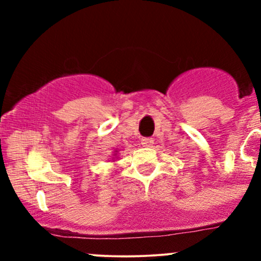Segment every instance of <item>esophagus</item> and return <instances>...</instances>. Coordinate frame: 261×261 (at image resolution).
Instances as JSON below:
<instances>
[{"instance_id":"esophagus-1","label":"esophagus","mask_w":261,"mask_h":261,"mask_svg":"<svg viewBox=\"0 0 261 261\" xmlns=\"http://www.w3.org/2000/svg\"><path fill=\"white\" fill-rule=\"evenodd\" d=\"M141 145H142L143 147H151V146L153 145V140H152L151 137H143V139L141 140Z\"/></svg>"}]
</instances>
